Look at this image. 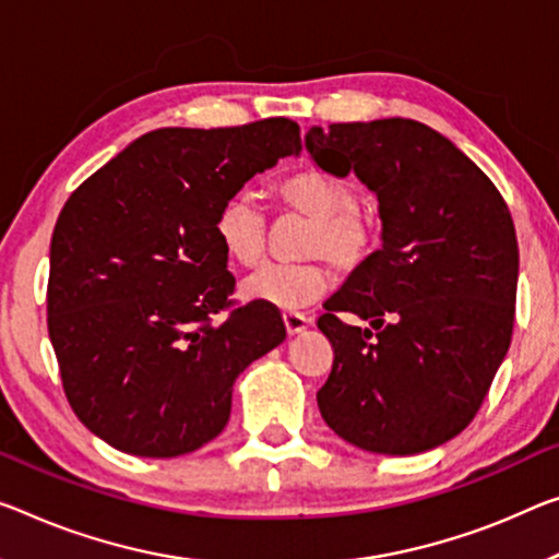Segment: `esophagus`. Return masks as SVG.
Returning <instances> with one entry per match:
<instances>
[{
  "mask_svg": "<svg viewBox=\"0 0 559 559\" xmlns=\"http://www.w3.org/2000/svg\"><path fill=\"white\" fill-rule=\"evenodd\" d=\"M282 320H285L287 334L305 332L307 324H309V317L305 312H285V314H282Z\"/></svg>",
  "mask_w": 559,
  "mask_h": 559,
  "instance_id": "esophagus-1",
  "label": "esophagus"
}]
</instances>
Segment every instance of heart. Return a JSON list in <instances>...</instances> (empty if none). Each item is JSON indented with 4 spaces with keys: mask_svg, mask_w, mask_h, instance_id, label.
Returning a JSON list of instances; mask_svg holds the SVG:
<instances>
[{
    "mask_svg": "<svg viewBox=\"0 0 559 559\" xmlns=\"http://www.w3.org/2000/svg\"><path fill=\"white\" fill-rule=\"evenodd\" d=\"M280 200L292 210L312 217L305 239V254H317L305 262L264 264L242 282L247 299L277 307L299 309L312 305L328 289V270L322 257L340 270H355L374 252L377 222L359 207V192L349 179L328 171H299L280 185ZM222 250L231 262L254 267L267 250V214L252 194L239 192L222 204L214 219Z\"/></svg>",
    "mask_w": 559,
    "mask_h": 559,
    "instance_id": "1",
    "label": "heart"
}]
</instances>
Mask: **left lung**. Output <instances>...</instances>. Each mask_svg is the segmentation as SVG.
Returning a JSON list of instances; mask_svg holds the SVG:
<instances>
[{"label": "left lung", "mask_w": 559, "mask_h": 559, "mask_svg": "<svg viewBox=\"0 0 559 559\" xmlns=\"http://www.w3.org/2000/svg\"><path fill=\"white\" fill-rule=\"evenodd\" d=\"M317 167L377 194L382 247L324 302L334 362L317 405L359 450L417 454L452 440L508 355L518 235L508 204L465 152L415 119L312 127ZM370 322L355 329L340 313Z\"/></svg>", "instance_id": "obj_1"}]
</instances>
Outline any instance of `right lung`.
Listing matches in <instances>:
<instances>
[{
	"label": "right lung",
	"instance_id": "obj_1",
	"mask_svg": "<svg viewBox=\"0 0 559 559\" xmlns=\"http://www.w3.org/2000/svg\"><path fill=\"white\" fill-rule=\"evenodd\" d=\"M297 122L165 127L76 187L49 247L47 328L80 423L136 457H177L225 429L231 384L287 337L270 305H235L214 235L229 197L299 154Z\"/></svg>",
	"mask_w": 559,
	"mask_h": 559
}]
</instances>
